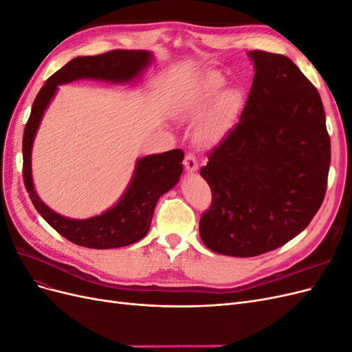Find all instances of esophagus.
Instances as JSON below:
<instances>
[{"instance_id":"1","label":"esophagus","mask_w":352,"mask_h":352,"mask_svg":"<svg viewBox=\"0 0 352 352\" xmlns=\"http://www.w3.org/2000/svg\"><path fill=\"white\" fill-rule=\"evenodd\" d=\"M185 167H186V170L188 172H195V170H198V160H197V157H195V154L194 153H186V155H185Z\"/></svg>"}]
</instances>
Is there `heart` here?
<instances>
[{
    "label": "heart",
    "instance_id": "heart-1",
    "mask_svg": "<svg viewBox=\"0 0 352 352\" xmlns=\"http://www.w3.org/2000/svg\"><path fill=\"white\" fill-rule=\"evenodd\" d=\"M225 85L221 76L212 74V76L202 85V87L192 95L186 105V113L190 116H199L204 113L214 100L219 96L217 102L207 113L206 119L202 120L199 127V140L206 144H212L220 141L230 126L235 122V117L242 104L241 94L235 89L225 91L218 95Z\"/></svg>",
    "mask_w": 352,
    "mask_h": 352
}]
</instances>
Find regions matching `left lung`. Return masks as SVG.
<instances>
[{
  "mask_svg": "<svg viewBox=\"0 0 352 352\" xmlns=\"http://www.w3.org/2000/svg\"><path fill=\"white\" fill-rule=\"evenodd\" d=\"M239 122L207 153L199 175L211 204L199 236L211 251L255 257L301 233L327 188L330 138L320 94L295 63L254 50Z\"/></svg>",
  "mask_w": 352,
  "mask_h": 352,
  "instance_id": "8db88e82",
  "label": "left lung"
}]
</instances>
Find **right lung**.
Returning <instances> with one entry per match:
<instances>
[{"label":"right lung","mask_w":352,"mask_h":352,"mask_svg":"<svg viewBox=\"0 0 352 352\" xmlns=\"http://www.w3.org/2000/svg\"><path fill=\"white\" fill-rule=\"evenodd\" d=\"M150 61V52L141 50H113L98 56L76 57L47 79L32 105L23 132V180L26 190L32 204L48 225L63 238L80 247L109 250L126 247L142 239L150 230L158 198L172 189L182 175L184 151L172 150L138 160L129 188L113 208L87 220L66 219L50 210L38 198L32 182L30 151L42 114L60 83L82 78L127 82L138 76Z\"/></svg>","instance_id":"add662e5"}]
</instances>
